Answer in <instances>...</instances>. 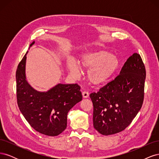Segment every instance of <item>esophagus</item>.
<instances>
[{"instance_id":"obj_1","label":"esophagus","mask_w":159,"mask_h":159,"mask_svg":"<svg viewBox=\"0 0 159 159\" xmlns=\"http://www.w3.org/2000/svg\"><path fill=\"white\" fill-rule=\"evenodd\" d=\"M82 95H83V98H87L89 97V93L88 91H84L82 92Z\"/></svg>"}]
</instances>
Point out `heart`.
<instances>
[{
	"label": "heart",
	"mask_w": 159,
	"mask_h": 159,
	"mask_svg": "<svg viewBox=\"0 0 159 159\" xmlns=\"http://www.w3.org/2000/svg\"><path fill=\"white\" fill-rule=\"evenodd\" d=\"M79 65L73 60L66 62V68L74 78L80 75L81 68L88 71L90 82L99 85L107 81L117 70L119 65L118 57L107 51L95 50L84 53L80 57Z\"/></svg>",
	"instance_id": "obj_1"
}]
</instances>
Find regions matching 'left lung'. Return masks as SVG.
<instances>
[{"instance_id": "8db88e82", "label": "left lung", "mask_w": 159, "mask_h": 159, "mask_svg": "<svg viewBox=\"0 0 159 159\" xmlns=\"http://www.w3.org/2000/svg\"><path fill=\"white\" fill-rule=\"evenodd\" d=\"M146 70L141 56H130L114 80L89 97L93 105V127L103 135L121 132L140 111Z\"/></svg>"}]
</instances>
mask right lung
Here are the masks:
<instances>
[{"label": "right lung", "mask_w": 159, "mask_h": 159, "mask_svg": "<svg viewBox=\"0 0 159 159\" xmlns=\"http://www.w3.org/2000/svg\"><path fill=\"white\" fill-rule=\"evenodd\" d=\"M27 53L19 63L16 72L19 109L36 131L48 136H57L66 129L69 111L82 99L80 87L76 84H58L46 92L34 89L26 78Z\"/></svg>", "instance_id": "obj_1"}]
</instances>
